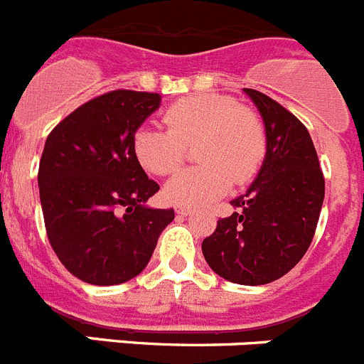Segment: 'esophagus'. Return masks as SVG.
<instances>
[{
    "instance_id": "34e87169",
    "label": "esophagus",
    "mask_w": 364,
    "mask_h": 364,
    "mask_svg": "<svg viewBox=\"0 0 364 364\" xmlns=\"http://www.w3.org/2000/svg\"><path fill=\"white\" fill-rule=\"evenodd\" d=\"M176 214H179V215H190V214H192V206H185V205L176 206Z\"/></svg>"
}]
</instances>
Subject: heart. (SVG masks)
Instances as JSON below:
<instances>
[{
    "label": "heart",
    "instance_id": "heart-1",
    "mask_svg": "<svg viewBox=\"0 0 364 364\" xmlns=\"http://www.w3.org/2000/svg\"><path fill=\"white\" fill-rule=\"evenodd\" d=\"M166 129L137 127L132 150L137 163L154 176H170L196 146V168L165 185L170 203L201 206L225 196L234 185L257 176L267 156V130L259 114L225 94H196L174 101L163 112Z\"/></svg>",
    "mask_w": 364,
    "mask_h": 364
}]
</instances>
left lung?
<instances>
[{"label": "left lung", "instance_id": "8db88e82", "mask_svg": "<svg viewBox=\"0 0 364 364\" xmlns=\"http://www.w3.org/2000/svg\"><path fill=\"white\" fill-rule=\"evenodd\" d=\"M267 130V156L237 208L218 221L201 248L223 279L267 284L301 261L316 234L325 199V178L306 127L267 94L245 88Z\"/></svg>", "mask_w": 364, "mask_h": 364}]
</instances>
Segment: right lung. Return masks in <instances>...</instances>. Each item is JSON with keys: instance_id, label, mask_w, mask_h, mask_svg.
Masks as SVG:
<instances>
[{"instance_id": "1", "label": "right lung", "mask_w": 364, "mask_h": 364, "mask_svg": "<svg viewBox=\"0 0 364 364\" xmlns=\"http://www.w3.org/2000/svg\"><path fill=\"white\" fill-rule=\"evenodd\" d=\"M159 94L112 90L87 101L52 129L38 185L52 250L72 276L109 287L149 264L174 208H149L159 185L132 150L137 127Z\"/></svg>"}]
</instances>
